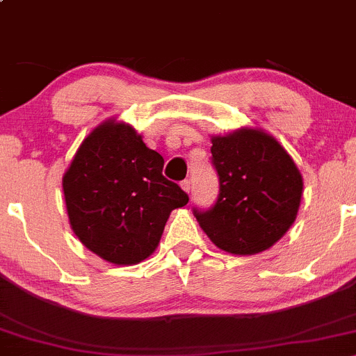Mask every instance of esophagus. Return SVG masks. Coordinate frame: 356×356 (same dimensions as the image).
Segmentation results:
<instances>
[{
	"instance_id": "1",
	"label": "esophagus",
	"mask_w": 356,
	"mask_h": 356,
	"mask_svg": "<svg viewBox=\"0 0 356 356\" xmlns=\"http://www.w3.org/2000/svg\"><path fill=\"white\" fill-rule=\"evenodd\" d=\"M182 189L186 191V193H191V189H193V186H191V181L189 179H186V181H182Z\"/></svg>"
}]
</instances>
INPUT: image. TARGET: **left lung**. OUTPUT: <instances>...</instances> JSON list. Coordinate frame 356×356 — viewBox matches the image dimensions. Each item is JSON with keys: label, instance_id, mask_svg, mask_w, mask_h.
I'll use <instances>...</instances> for the list:
<instances>
[{"label": "left lung", "instance_id": "8db88e82", "mask_svg": "<svg viewBox=\"0 0 356 356\" xmlns=\"http://www.w3.org/2000/svg\"><path fill=\"white\" fill-rule=\"evenodd\" d=\"M220 191L208 209L193 208L211 242L238 256L263 252L297 218L302 175L285 148L261 129L211 138Z\"/></svg>", "mask_w": 356, "mask_h": 356}]
</instances>
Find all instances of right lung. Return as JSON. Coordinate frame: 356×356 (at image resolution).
<instances>
[{"label":"right lung","instance_id":"right-lung-1","mask_svg":"<svg viewBox=\"0 0 356 356\" xmlns=\"http://www.w3.org/2000/svg\"><path fill=\"white\" fill-rule=\"evenodd\" d=\"M162 168L163 156L124 122L107 121L85 138L63 191L87 249L112 264H136L156 249L172 209L189 201Z\"/></svg>","mask_w":356,"mask_h":356}]
</instances>
